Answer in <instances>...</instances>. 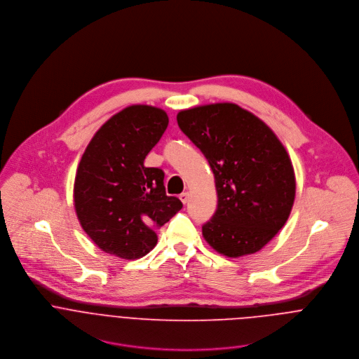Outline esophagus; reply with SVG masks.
<instances>
[{"label": "esophagus", "instance_id": "1", "mask_svg": "<svg viewBox=\"0 0 359 359\" xmlns=\"http://www.w3.org/2000/svg\"><path fill=\"white\" fill-rule=\"evenodd\" d=\"M180 199H181V202H182L184 205H187L188 201H189V194H188V192H182V194L180 195Z\"/></svg>", "mask_w": 359, "mask_h": 359}]
</instances>
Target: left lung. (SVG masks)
Returning <instances> with one entry per match:
<instances>
[{
    "mask_svg": "<svg viewBox=\"0 0 359 359\" xmlns=\"http://www.w3.org/2000/svg\"><path fill=\"white\" fill-rule=\"evenodd\" d=\"M177 121L215 178L218 205L202 226L205 242L232 258L257 253L282 229L294 203V170L285 147L235 103L181 110Z\"/></svg>",
    "mask_w": 359,
    "mask_h": 359,
    "instance_id": "obj_1",
    "label": "left lung"
}]
</instances>
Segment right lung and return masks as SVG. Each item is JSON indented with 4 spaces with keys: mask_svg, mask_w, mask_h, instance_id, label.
<instances>
[{
    "mask_svg": "<svg viewBox=\"0 0 359 359\" xmlns=\"http://www.w3.org/2000/svg\"><path fill=\"white\" fill-rule=\"evenodd\" d=\"M168 126L164 110L133 104L111 116L95 133L77 167V218L104 253L124 259L147 256L157 243L156 229L182 203L167 196L164 172L144 160Z\"/></svg>",
    "mask_w": 359,
    "mask_h": 359,
    "instance_id": "obj_1",
    "label": "right lung"
}]
</instances>
